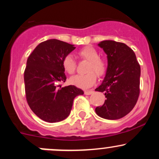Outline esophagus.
Instances as JSON below:
<instances>
[{"label":"esophagus","mask_w":159,"mask_h":159,"mask_svg":"<svg viewBox=\"0 0 159 159\" xmlns=\"http://www.w3.org/2000/svg\"><path fill=\"white\" fill-rule=\"evenodd\" d=\"M94 91L92 90H87V91H84V94H87V95H89V94H91Z\"/></svg>","instance_id":"esophagus-1"}]
</instances>
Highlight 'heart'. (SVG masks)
<instances>
[{
    "instance_id": "1",
    "label": "heart",
    "mask_w": 159,
    "mask_h": 159,
    "mask_svg": "<svg viewBox=\"0 0 159 159\" xmlns=\"http://www.w3.org/2000/svg\"><path fill=\"white\" fill-rule=\"evenodd\" d=\"M78 54L82 59L89 61L87 67L88 73L85 75H78L70 78V83L81 89H89L94 84L98 76L102 77L106 73L107 63L105 60L99 57V53L93 47L83 48L78 51ZM62 65L65 71L72 75L76 70V62L70 54L65 56L62 60ZM95 72L96 74L94 73Z\"/></svg>"
}]
</instances>
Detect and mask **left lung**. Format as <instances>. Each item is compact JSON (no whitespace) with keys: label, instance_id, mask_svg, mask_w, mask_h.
<instances>
[{"label":"left lung","instance_id":"left-lung-1","mask_svg":"<svg viewBox=\"0 0 159 159\" xmlns=\"http://www.w3.org/2000/svg\"><path fill=\"white\" fill-rule=\"evenodd\" d=\"M107 54L108 68L103 81L95 91L105 93L106 100L95 112L101 118L116 120L129 113L140 93L141 68L133 50L124 43L101 41Z\"/></svg>","mask_w":159,"mask_h":159}]
</instances>
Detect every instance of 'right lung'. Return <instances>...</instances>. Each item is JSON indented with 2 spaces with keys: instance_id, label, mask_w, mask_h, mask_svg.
<instances>
[{
  "instance_id": "1",
  "label": "right lung",
  "mask_w": 159,
  "mask_h": 159,
  "mask_svg": "<svg viewBox=\"0 0 159 159\" xmlns=\"http://www.w3.org/2000/svg\"><path fill=\"white\" fill-rule=\"evenodd\" d=\"M75 49L74 44L50 39L38 44L28 57L24 75L26 99L43 121H63L70 115L75 98L84 94L75 85H61L67 78L62 60Z\"/></svg>"
}]
</instances>
